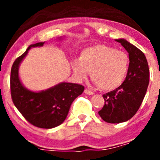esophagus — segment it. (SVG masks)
Segmentation results:
<instances>
[{"label": "esophagus", "instance_id": "34e87169", "mask_svg": "<svg viewBox=\"0 0 160 160\" xmlns=\"http://www.w3.org/2000/svg\"><path fill=\"white\" fill-rule=\"evenodd\" d=\"M84 93H85V94H88V95H93V94H94V93H93L92 91L89 90L88 89H86V90H84Z\"/></svg>", "mask_w": 160, "mask_h": 160}]
</instances>
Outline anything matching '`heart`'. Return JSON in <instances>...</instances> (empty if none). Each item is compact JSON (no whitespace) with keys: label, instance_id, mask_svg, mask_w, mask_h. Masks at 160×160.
<instances>
[{"label":"heart","instance_id":"b5f03b06","mask_svg":"<svg viewBox=\"0 0 160 160\" xmlns=\"http://www.w3.org/2000/svg\"><path fill=\"white\" fill-rule=\"evenodd\" d=\"M74 73L84 79L91 71V78L101 89L113 90L124 82L128 74L130 58L128 53L111 46L96 45L83 49L80 58L72 63Z\"/></svg>","mask_w":160,"mask_h":160}]
</instances>
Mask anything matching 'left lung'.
I'll list each match as a JSON object with an SVG mask.
<instances>
[{
    "label": "left lung",
    "mask_w": 160,
    "mask_h": 160,
    "mask_svg": "<svg viewBox=\"0 0 160 160\" xmlns=\"http://www.w3.org/2000/svg\"><path fill=\"white\" fill-rule=\"evenodd\" d=\"M115 41L128 52L130 67L124 82L118 88L102 95L105 105L98 114L109 123L126 122L136 114L145 97L150 78L149 67L144 53L125 39Z\"/></svg>",
    "instance_id": "8db88e82"
}]
</instances>
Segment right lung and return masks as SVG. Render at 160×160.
<instances>
[{
    "label": "right lung",
    "instance_id": "add662e5",
    "mask_svg": "<svg viewBox=\"0 0 160 160\" xmlns=\"http://www.w3.org/2000/svg\"><path fill=\"white\" fill-rule=\"evenodd\" d=\"M62 40V38H59ZM45 42L30 45L26 51L15 60L11 69V96L15 107L35 127L50 129L62 123L73 100L84 91L76 83L61 82L46 90L35 92L25 88L19 78V66L32 47H41Z\"/></svg>",
    "mask_w": 160,
    "mask_h": 160
}]
</instances>
